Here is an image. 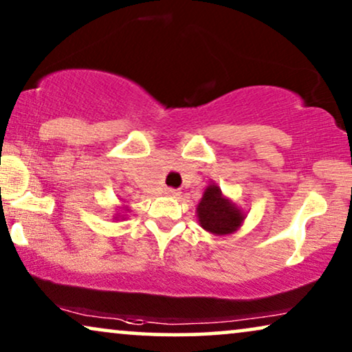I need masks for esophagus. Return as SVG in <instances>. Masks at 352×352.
Here are the masks:
<instances>
[{
	"label": "esophagus",
	"mask_w": 352,
	"mask_h": 352,
	"mask_svg": "<svg viewBox=\"0 0 352 352\" xmlns=\"http://www.w3.org/2000/svg\"><path fill=\"white\" fill-rule=\"evenodd\" d=\"M165 194H166L168 197H177V195L181 194V192H179V190H176V189H166V190H165Z\"/></svg>",
	"instance_id": "obj_1"
}]
</instances>
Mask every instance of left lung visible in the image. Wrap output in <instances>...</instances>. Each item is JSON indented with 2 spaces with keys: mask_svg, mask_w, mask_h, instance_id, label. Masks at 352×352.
I'll list each match as a JSON object with an SVG mask.
<instances>
[{
  "mask_svg": "<svg viewBox=\"0 0 352 352\" xmlns=\"http://www.w3.org/2000/svg\"><path fill=\"white\" fill-rule=\"evenodd\" d=\"M195 213L200 228L213 235H229L237 232L247 218L245 211L228 199L214 182H210L206 186L204 195L197 205Z\"/></svg>",
  "mask_w": 352,
  "mask_h": 352,
  "instance_id": "obj_1",
  "label": "left lung"
}]
</instances>
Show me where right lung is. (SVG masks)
<instances>
[{"label": "right lung", "mask_w": 352, "mask_h": 352, "mask_svg": "<svg viewBox=\"0 0 352 352\" xmlns=\"http://www.w3.org/2000/svg\"><path fill=\"white\" fill-rule=\"evenodd\" d=\"M129 211V206L128 205H122V206H118V213H115V216H113V219H117V221H120V219H126V213Z\"/></svg>", "instance_id": "right-lung-1"}]
</instances>
